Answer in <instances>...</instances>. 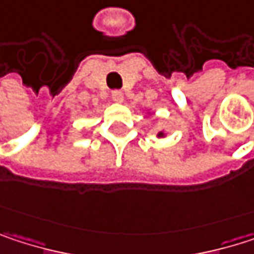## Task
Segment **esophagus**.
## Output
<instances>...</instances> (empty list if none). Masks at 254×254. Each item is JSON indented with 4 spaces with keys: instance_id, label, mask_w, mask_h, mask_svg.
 <instances>
[{
    "instance_id": "esophagus-1",
    "label": "esophagus",
    "mask_w": 254,
    "mask_h": 254,
    "mask_svg": "<svg viewBox=\"0 0 254 254\" xmlns=\"http://www.w3.org/2000/svg\"><path fill=\"white\" fill-rule=\"evenodd\" d=\"M112 98H113V101H116V103H122V101H124V92H122V91H113V92H112Z\"/></svg>"
}]
</instances>
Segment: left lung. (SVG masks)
Masks as SVG:
<instances>
[{"instance_id":"1","label":"left lung","mask_w":254,"mask_h":254,"mask_svg":"<svg viewBox=\"0 0 254 254\" xmlns=\"http://www.w3.org/2000/svg\"><path fill=\"white\" fill-rule=\"evenodd\" d=\"M157 136H165V133H163V132H159V133H157Z\"/></svg>"}]
</instances>
